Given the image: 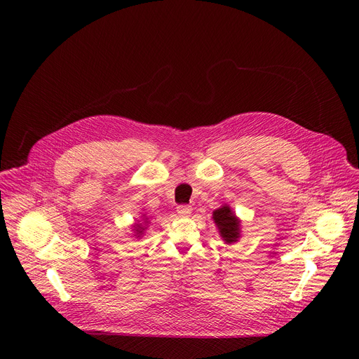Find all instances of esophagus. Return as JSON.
I'll return each mask as SVG.
<instances>
[{"mask_svg": "<svg viewBox=\"0 0 359 359\" xmlns=\"http://www.w3.org/2000/svg\"><path fill=\"white\" fill-rule=\"evenodd\" d=\"M176 211L180 217H189L192 212V206L191 205H179Z\"/></svg>", "mask_w": 359, "mask_h": 359, "instance_id": "esophagus-1", "label": "esophagus"}]
</instances>
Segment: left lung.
Here are the masks:
<instances>
[{
  "label": "left lung",
  "mask_w": 359,
  "mask_h": 359,
  "mask_svg": "<svg viewBox=\"0 0 359 359\" xmlns=\"http://www.w3.org/2000/svg\"><path fill=\"white\" fill-rule=\"evenodd\" d=\"M214 222L218 225L221 237L227 243H234L240 237V221L236 218L230 206H221L214 211Z\"/></svg>",
  "instance_id": "obj_1"
}]
</instances>
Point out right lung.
<instances>
[{"instance_id": "right-lung-1", "label": "right lung", "mask_w": 359, "mask_h": 359, "mask_svg": "<svg viewBox=\"0 0 359 359\" xmlns=\"http://www.w3.org/2000/svg\"><path fill=\"white\" fill-rule=\"evenodd\" d=\"M135 231H137V234H141L142 231H141V225H137V227H135Z\"/></svg>"}]
</instances>
